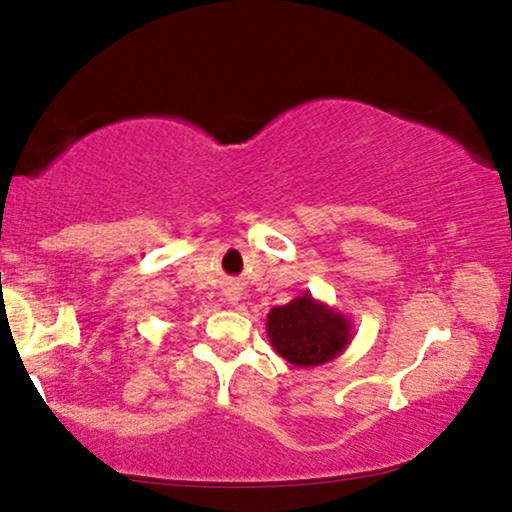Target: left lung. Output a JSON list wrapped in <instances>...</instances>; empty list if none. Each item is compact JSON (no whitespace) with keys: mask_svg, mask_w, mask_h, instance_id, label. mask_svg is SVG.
Returning <instances> with one entry per match:
<instances>
[{"mask_svg":"<svg viewBox=\"0 0 512 512\" xmlns=\"http://www.w3.org/2000/svg\"><path fill=\"white\" fill-rule=\"evenodd\" d=\"M266 332L275 352L298 368L336 359L352 339L350 320L311 298V293L273 307L266 318Z\"/></svg>","mask_w":512,"mask_h":512,"instance_id":"1","label":"left lung"}]
</instances>
